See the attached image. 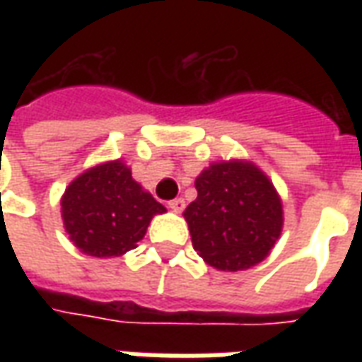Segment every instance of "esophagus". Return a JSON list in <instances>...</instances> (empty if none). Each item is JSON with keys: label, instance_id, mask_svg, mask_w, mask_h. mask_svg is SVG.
<instances>
[{"label": "esophagus", "instance_id": "esophagus-1", "mask_svg": "<svg viewBox=\"0 0 362 362\" xmlns=\"http://www.w3.org/2000/svg\"><path fill=\"white\" fill-rule=\"evenodd\" d=\"M168 207H170L174 213H180V211H184L186 202H184L182 197H176V199H170V202H168Z\"/></svg>", "mask_w": 362, "mask_h": 362}]
</instances>
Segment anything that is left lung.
Instances as JSON below:
<instances>
[{
    "label": "left lung",
    "mask_w": 362,
    "mask_h": 362,
    "mask_svg": "<svg viewBox=\"0 0 362 362\" xmlns=\"http://www.w3.org/2000/svg\"><path fill=\"white\" fill-rule=\"evenodd\" d=\"M196 189L184 217L209 266L240 272L266 258L283 227L281 199L266 174L250 163H215L197 176Z\"/></svg>",
    "instance_id": "8db88e82"
}]
</instances>
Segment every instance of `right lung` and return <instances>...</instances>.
Returning <instances> with one entry per match:
<instances>
[{"mask_svg": "<svg viewBox=\"0 0 362 362\" xmlns=\"http://www.w3.org/2000/svg\"><path fill=\"white\" fill-rule=\"evenodd\" d=\"M165 211L119 160L83 173L62 197V217L71 243L96 258L134 250L153 215Z\"/></svg>", "mask_w": 362, "mask_h": 362, "instance_id": "right-lung-1", "label": "right lung"}]
</instances>
